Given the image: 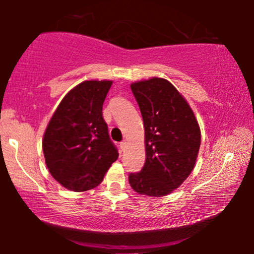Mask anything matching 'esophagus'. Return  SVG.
<instances>
[{"mask_svg":"<svg viewBox=\"0 0 254 254\" xmlns=\"http://www.w3.org/2000/svg\"><path fill=\"white\" fill-rule=\"evenodd\" d=\"M126 147H127V142L126 141H124V142H121L120 143V148H121V150H125V149H126Z\"/></svg>","mask_w":254,"mask_h":254,"instance_id":"1","label":"esophagus"}]
</instances>
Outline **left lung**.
I'll return each mask as SVG.
<instances>
[{"mask_svg": "<svg viewBox=\"0 0 254 254\" xmlns=\"http://www.w3.org/2000/svg\"><path fill=\"white\" fill-rule=\"evenodd\" d=\"M130 89L143 118L145 163L128 180L142 195H168L195 166L201 144L199 124L189 103L168 79L134 82Z\"/></svg>", "mask_w": 254, "mask_h": 254, "instance_id": "8db88e82", "label": "left lung"}]
</instances>
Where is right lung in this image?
I'll return each mask as SVG.
<instances>
[{
    "label": "right lung",
    "mask_w": 254,
    "mask_h": 254,
    "mask_svg": "<svg viewBox=\"0 0 254 254\" xmlns=\"http://www.w3.org/2000/svg\"><path fill=\"white\" fill-rule=\"evenodd\" d=\"M112 81H84L64 97L47 125L43 150L47 169L69 190L85 192L103 182L118 159L103 118Z\"/></svg>",
    "instance_id": "add662e5"
}]
</instances>
